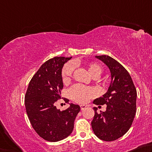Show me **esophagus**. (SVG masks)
Instances as JSON below:
<instances>
[{
  "label": "esophagus",
  "instance_id": "1",
  "mask_svg": "<svg viewBox=\"0 0 152 152\" xmlns=\"http://www.w3.org/2000/svg\"><path fill=\"white\" fill-rule=\"evenodd\" d=\"M80 107H81V110H85V109L86 108L87 106L85 105H81Z\"/></svg>",
  "mask_w": 152,
  "mask_h": 152
}]
</instances>
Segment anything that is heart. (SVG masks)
<instances>
[{
  "mask_svg": "<svg viewBox=\"0 0 152 152\" xmlns=\"http://www.w3.org/2000/svg\"><path fill=\"white\" fill-rule=\"evenodd\" d=\"M86 68L92 77L97 78L102 73V67L99 64L96 63H86ZM74 69L73 64L67 63L64 65L61 71V77L64 83H68L70 80ZM97 94V91L92 87H87L81 85H74L69 89V96L75 102L83 103L87 102L91 98L95 97Z\"/></svg>",
  "mask_w": 152,
  "mask_h": 152,
  "instance_id": "b5f03b06",
  "label": "heart"
}]
</instances>
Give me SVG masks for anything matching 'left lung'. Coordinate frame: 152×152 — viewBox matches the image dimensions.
Wrapping results in <instances>:
<instances>
[{
    "mask_svg": "<svg viewBox=\"0 0 152 152\" xmlns=\"http://www.w3.org/2000/svg\"><path fill=\"white\" fill-rule=\"evenodd\" d=\"M109 69L111 82L107 93L95 99V105H107L106 111L97 112L91 127L95 135L100 140L111 142L126 134L129 129L136 112L137 91L128 72L118 61L108 55L95 56Z\"/></svg>",
    "mask_w": 152,
    "mask_h": 152,
    "instance_id": "1",
    "label": "left lung"
}]
</instances>
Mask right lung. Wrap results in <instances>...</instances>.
<instances>
[{"label": "right lung", "mask_w": 152, "mask_h": 152, "mask_svg": "<svg viewBox=\"0 0 152 152\" xmlns=\"http://www.w3.org/2000/svg\"><path fill=\"white\" fill-rule=\"evenodd\" d=\"M71 58L55 57L47 61L31 79L25 94L26 111L32 127L40 137L49 142H58L68 137L81 110L73 103L63 111L55 105L61 99L63 88L62 68Z\"/></svg>", "instance_id": "add662e5"}]
</instances>
